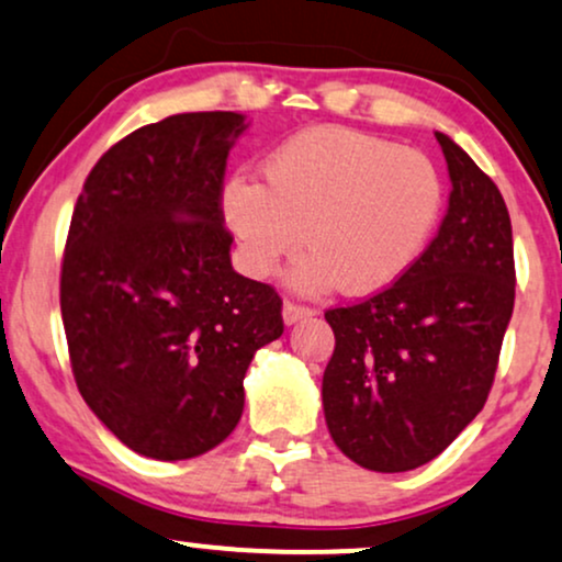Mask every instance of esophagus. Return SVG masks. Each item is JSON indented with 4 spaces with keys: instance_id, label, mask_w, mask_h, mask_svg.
<instances>
[{
    "instance_id": "obj_1",
    "label": "esophagus",
    "mask_w": 562,
    "mask_h": 562,
    "mask_svg": "<svg viewBox=\"0 0 562 562\" xmlns=\"http://www.w3.org/2000/svg\"><path fill=\"white\" fill-rule=\"evenodd\" d=\"M308 316H314V308L301 306V303L285 301V306H282V319H285V324H295L301 319H308Z\"/></svg>"
}]
</instances>
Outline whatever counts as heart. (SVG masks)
<instances>
[{"instance_id": "1", "label": "heart", "mask_w": 562, "mask_h": 562, "mask_svg": "<svg viewBox=\"0 0 562 562\" xmlns=\"http://www.w3.org/2000/svg\"><path fill=\"white\" fill-rule=\"evenodd\" d=\"M442 201L437 170L416 148L350 127H314L285 140L263 167V186L233 178L222 212L248 274L267 277L303 246L290 288L376 293L422 254Z\"/></svg>"}]
</instances>
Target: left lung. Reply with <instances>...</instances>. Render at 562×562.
I'll return each instance as SVG.
<instances>
[{"label":"left lung","mask_w":562,"mask_h":562,"mask_svg":"<svg viewBox=\"0 0 562 562\" xmlns=\"http://www.w3.org/2000/svg\"><path fill=\"white\" fill-rule=\"evenodd\" d=\"M450 172L437 238L371 299L329 308V435L350 461L397 474L429 463L484 408L499 361L516 263L503 193L461 146L435 133Z\"/></svg>","instance_id":"1"}]
</instances>
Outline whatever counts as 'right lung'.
Here are the masks:
<instances>
[{
  "mask_svg": "<svg viewBox=\"0 0 562 562\" xmlns=\"http://www.w3.org/2000/svg\"><path fill=\"white\" fill-rule=\"evenodd\" d=\"M235 112L172 114L117 140L83 182L59 274L76 384L120 442L157 461L240 422L254 353L285 329L272 285L229 263L222 214Z\"/></svg>",
  "mask_w": 562,
  "mask_h": 562,
  "instance_id": "right-lung-1",
  "label": "right lung"
}]
</instances>
